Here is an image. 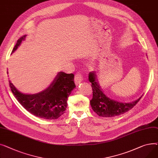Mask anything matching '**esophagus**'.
I'll use <instances>...</instances> for the list:
<instances>
[{"instance_id":"esophagus-1","label":"esophagus","mask_w":158,"mask_h":158,"mask_svg":"<svg viewBox=\"0 0 158 158\" xmlns=\"http://www.w3.org/2000/svg\"><path fill=\"white\" fill-rule=\"evenodd\" d=\"M83 80V76H82V73L81 72H78L76 75L75 76V81L77 83V84H79L80 83H81Z\"/></svg>"}]
</instances>
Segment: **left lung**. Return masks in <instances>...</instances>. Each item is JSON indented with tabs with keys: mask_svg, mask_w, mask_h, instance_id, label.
Returning <instances> with one entry per match:
<instances>
[{
	"mask_svg": "<svg viewBox=\"0 0 158 158\" xmlns=\"http://www.w3.org/2000/svg\"><path fill=\"white\" fill-rule=\"evenodd\" d=\"M96 75L94 72L89 73V80L92 83V99L90 100V105L94 112L99 116L103 117H112L122 115L132 109L140 101L138 99L129 103H120L108 98L105 95L96 81Z\"/></svg>",
	"mask_w": 158,
	"mask_h": 158,
	"instance_id": "obj_1",
	"label": "left lung"
}]
</instances>
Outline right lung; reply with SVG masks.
I'll list each match as a JSON object with an SVG mask.
<instances>
[{
  "mask_svg": "<svg viewBox=\"0 0 158 158\" xmlns=\"http://www.w3.org/2000/svg\"><path fill=\"white\" fill-rule=\"evenodd\" d=\"M23 35L16 42L13 53L25 38ZM73 74L59 72L48 89L35 94H24L9 81L12 93L20 105L32 115L44 119H56L65 113L67 99L75 88Z\"/></svg>",
  "mask_w": 158,
  "mask_h": 158,
  "instance_id": "obj_1",
  "label": "right lung"
}]
</instances>
